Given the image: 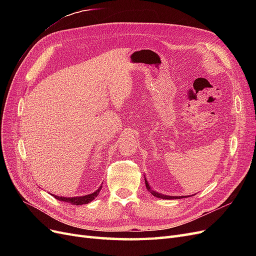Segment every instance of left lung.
<instances>
[{"label": "left lung", "mask_w": 256, "mask_h": 256, "mask_svg": "<svg viewBox=\"0 0 256 256\" xmlns=\"http://www.w3.org/2000/svg\"><path fill=\"white\" fill-rule=\"evenodd\" d=\"M145 184H146V189L148 190V192L152 193V194L154 196H156V198H164V200H176V198H182V196H164V194H161V193L156 192V191L152 190V189L150 188V186L148 184V182H147L146 178H145Z\"/></svg>", "instance_id": "obj_1"}]
</instances>
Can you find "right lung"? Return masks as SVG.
<instances>
[{
  "instance_id": "obj_1",
  "label": "right lung",
  "mask_w": 256,
  "mask_h": 256,
  "mask_svg": "<svg viewBox=\"0 0 256 256\" xmlns=\"http://www.w3.org/2000/svg\"><path fill=\"white\" fill-rule=\"evenodd\" d=\"M102 184L100 186V187L95 191L90 193V194H88V196H74V198H63V196H54L52 194L54 198L62 200V202H67V203H70L72 205H82V204H88V203H90L92 200H94L98 194L100 190H102Z\"/></svg>"
}]
</instances>
